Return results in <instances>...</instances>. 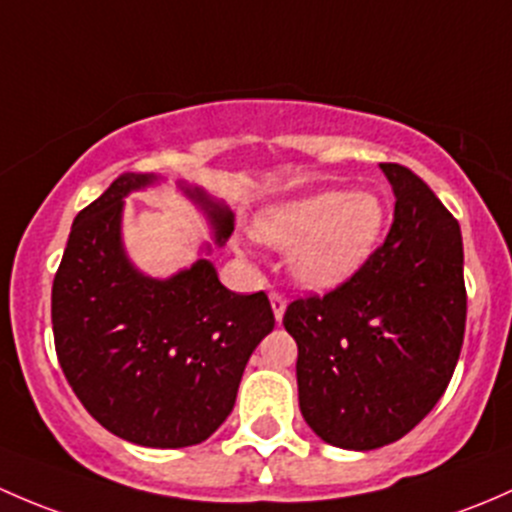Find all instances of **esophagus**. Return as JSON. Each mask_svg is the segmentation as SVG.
Segmentation results:
<instances>
[{"mask_svg": "<svg viewBox=\"0 0 512 512\" xmlns=\"http://www.w3.org/2000/svg\"><path fill=\"white\" fill-rule=\"evenodd\" d=\"M286 295L278 293V291H271V308H273V315H276V320L281 323L283 320V313H286Z\"/></svg>", "mask_w": 512, "mask_h": 512, "instance_id": "obj_1", "label": "esophagus"}]
</instances>
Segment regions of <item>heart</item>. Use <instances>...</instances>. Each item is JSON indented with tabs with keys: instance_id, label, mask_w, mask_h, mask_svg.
I'll return each mask as SVG.
<instances>
[{
	"instance_id": "b5f03b06",
	"label": "heart",
	"mask_w": 512,
	"mask_h": 512,
	"mask_svg": "<svg viewBox=\"0 0 512 512\" xmlns=\"http://www.w3.org/2000/svg\"><path fill=\"white\" fill-rule=\"evenodd\" d=\"M387 226V204L374 192L308 194L273 207L256 234L276 249H293L291 276L308 291H330L350 281L374 254Z\"/></svg>"
}]
</instances>
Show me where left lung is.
I'll list each match as a JSON object with an SVG mask.
<instances>
[{"instance_id": "left-lung-1", "label": "left lung", "mask_w": 512, "mask_h": 512, "mask_svg": "<svg viewBox=\"0 0 512 512\" xmlns=\"http://www.w3.org/2000/svg\"><path fill=\"white\" fill-rule=\"evenodd\" d=\"M379 167L397 197L384 244L350 281L283 315L300 414L347 451L409 434L444 397L466 333L461 226L412 170Z\"/></svg>"}]
</instances>
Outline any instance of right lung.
I'll return each mask as SVG.
<instances>
[{"mask_svg": "<svg viewBox=\"0 0 512 512\" xmlns=\"http://www.w3.org/2000/svg\"><path fill=\"white\" fill-rule=\"evenodd\" d=\"M152 182L125 172L78 212L51 288V323L61 370L100 426L138 446L182 449L224 424L276 318L266 293L229 291L207 258L167 281L128 261L123 197ZM184 189L224 244L234 214L202 189Z\"/></svg>", "mask_w": 512, "mask_h": 512, "instance_id": "1", "label": "right lung"}]
</instances>
